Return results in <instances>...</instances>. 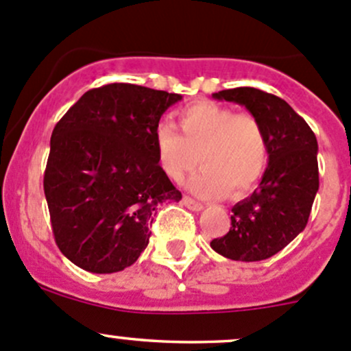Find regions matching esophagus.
<instances>
[{
	"instance_id": "obj_1",
	"label": "esophagus",
	"mask_w": 351,
	"mask_h": 351,
	"mask_svg": "<svg viewBox=\"0 0 351 351\" xmlns=\"http://www.w3.org/2000/svg\"><path fill=\"white\" fill-rule=\"evenodd\" d=\"M182 202H183V205H185V207H189V208H192V210H202V208H204V204H200V202H197V200H193L192 197H183L182 198Z\"/></svg>"
}]
</instances>
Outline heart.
I'll use <instances>...</instances> for the list:
<instances>
[{
	"label": "heart",
	"instance_id": "1",
	"mask_svg": "<svg viewBox=\"0 0 351 351\" xmlns=\"http://www.w3.org/2000/svg\"><path fill=\"white\" fill-rule=\"evenodd\" d=\"M182 134L173 123L159 122L154 130L159 166L180 182L198 159L204 162L190 178L189 189L202 198L236 195L253 189L268 165L263 125L250 113L212 101H198L176 113Z\"/></svg>",
	"mask_w": 351,
	"mask_h": 351
}]
</instances>
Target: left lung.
<instances>
[{
  "instance_id": "8db88e82",
  "label": "left lung",
  "mask_w": 351,
  "mask_h": 351,
  "mask_svg": "<svg viewBox=\"0 0 351 351\" xmlns=\"http://www.w3.org/2000/svg\"><path fill=\"white\" fill-rule=\"evenodd\" d=\"M260 120L268 143V166L251 197L232 207L231 229L212 239L215 253L236 261L274 256L304 231L319 189L317 141L306 120L282 98L256 88L214 93Z\"/></svg>"
}]
</instances>
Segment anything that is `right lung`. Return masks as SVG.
Listing matches in <instances>:
<instances>
[{
	"label": "right lung",
	"instance_id": "right-lung-1",
	"mask_svg": "<svg viewBox=\"0 0 351 351\" xmlns=\"http://www.w3.org/2000/svg\"><path fill=\"white\" fill-rule=\"evenodd\" d=\"M182 95L129 83L86 91L56 123L44 173L61 253L91 274L136 263L154 212L180 202L161 166L154 130Z\"/></svg>",
	"mask_w": 351,
	"mask_h": 351
}]
</instances>
